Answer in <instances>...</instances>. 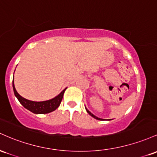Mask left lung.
I'll list each match as a JSON object with an SVG mask.
<instances>
[{
	"mask_svg": "<svg viewBox=\"0 0 157 157\" xmlns=\"http://www.w3.org/2000/svg\"><path fill=\"white\" fill-rule=\"evenodd\" d=\"M86 110H87V112L88 113L90 114V115L91 116V117H93V118H95V119H98V120H101V121H104V120H105V119H100V118H98V117H96V116H95V115H93V114L92 113L90 112L89 110H88L87 108H86Z\"/></svg>",
	"mask_w": 157,
	"mask_h": 157,
	"instance_id": "obj_1",
	"label": "left lung"
}]
</instances>
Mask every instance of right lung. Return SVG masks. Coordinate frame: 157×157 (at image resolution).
I'll return each mask as SVG.
<instances>
[{
    "label": "right lung",
    "mask_w": 157,
    "mask_h": 157,
    "mask_svg": "<svg viewBox=\"0 0 157 157\" xmlns=\"http://www.w3.org/2000/svg\"><path fill=\"white\" fill-rule=\"evenodd\" d=\"M12 87H13L15 96H16L18 101H20V103L26 109H27L29 111L33 112V113L36 114L49 113L52 112L56 110L59 107L61 100H62L63 96H64L65 90L67 89V88H65L60 94L56 96L55 98H52V99L44 101H30V100L26 99V98L22 97L21 96L18 94V93L15 90V85H14V78L13 81H12Z\"/></svg>",
    "instance_id": "1"
}]
</instances>
